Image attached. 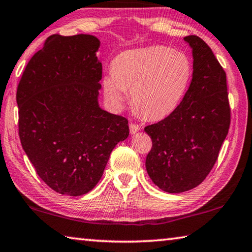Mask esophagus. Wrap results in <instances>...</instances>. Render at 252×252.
<instances>
[{
    "label": "esophagus",
    "mask_w": 252,
    "mask_h": 252,
    "mask_svg": "<svg viewBox=\"0 0 252 252\" xmlns=\"http://www.w3.org/2000/svg\"><path fill=\"white\" fill-rule=\"evenodd\" d=\"M129 129H130V133L134 134V133H137L139 130H140V126L135 125V123H130Z\"/></svg>",
    "instance_id": "obj_1"
}]
</instances>
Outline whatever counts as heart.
<instances>
[{"mask_svg": "<svg viewBox=\"0 0 252 252\" xmlns=\"http://www.w3.org/2000/svg\"><path fill=\"white\" fill-rule=\"evenodd\" d=\"M190 77L191 63L186 54L153 46L118 55L102 85L114 106L125 105L130 90L135 110L149 119H161L181 103Z\"/></svg>", "mask_w": 252, "mask_h": 252, "instance_id": "obj_1", "label": "heart"}]
</instances>
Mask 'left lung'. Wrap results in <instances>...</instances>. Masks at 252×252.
I'll list each match as a JSON object with an SVG mask.
<instances>
[{
    "mask_svg": "<svg viewBox=\"0 0 252 252\" xmlns=\"http://www.w3.org/2000/svg\"><path fill=\"white\" fill-rule=\"evenodd\" d=\"M184 40L193 56L190 85L168 117L145 127L153 140L147 173L159 189L171 194L193 189L204 181L230 126L225 71L201 38Z\"/></svg>",
    "mask_w": 252,
    "mask_h": 252,
    "instance_id": "obj_1",
    "label": "left lung"
}]
</instances>
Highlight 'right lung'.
<instances>
[{
    "label": "right lung",
    "mask_w": 252,
    "mask_h": 252,
    "mask_svg": "<svg viewBox=\"0 0 252 252\" xmlns=\"http://www.w3.org/2000/svg\"><path fill=\"white\" fill-rule=\"evenodd\" d=\"M92 34H53L28 63L17 91L19 135L39 177L62 195L96 186L127 120L98 104L102 63Z\"/></svg>",
    "instance_id": "add662e5"
}]
</instances>
